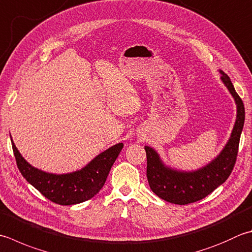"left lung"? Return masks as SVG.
Returning <instances> with one entry per match:
<instances>
[{
    "label": "left lung",
    "instance_id": "left-lung-1",
    "mask_svg": "<svg viewBox=\"0 0 252 252\" xmlns=\"http://www.w3.org/2000/svg\"><path fill=\"white\" fill-rule=\"evenodd\" d=\"M220 73L221 82L234 98L237 116L230 137L213 160L196 170H177L166 166L153 147H144L147 158L146 176L151 189L157 196L170 203L186 205L205 198L227 180L235 166L245 123V107L229 76L220 70Z\"/></svg>",
    "mask_w": 252,
    "mask_h": 252
}]
</instances>
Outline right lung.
<instances>
[{
  "mask_svg": "<svg viewBox=\"0 0 252 252\" xmlns=\"http://www.w3.org/2000/svg\"><path fill=\"white\" fill-rule=\"evenodd\" d=\"M16 164L23 177L47 199L60 205H72L92 199L100 191L123 147L122 143L103 151L82 169L51 174L36 168L24 158L11 137Z\"/></svg>",
  "mask_w": 252,
  "mask_h": 252,
  "instance_id": "right-lung-1",
  "label": "right lung"
}]
</instances>
